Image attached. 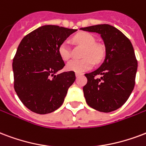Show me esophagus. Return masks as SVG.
Listing matches in <instances>:
<instances>
[{
	"label": "esophagus",
	"instance_id": "obj_1",
	"mask_svg": "<svg viewBox=\"0 0 146 146\" xmlns=\"http://www.w3.org/2000/svg\"><path fill=\"white\" fill-rule=\"evenodd\" d=\"M82 73H80V72H75V75H76V77H78L80 75H82Z\"/></svg>",
	"mask_w": 146,
	"mask_h": 146
}]
</instances>
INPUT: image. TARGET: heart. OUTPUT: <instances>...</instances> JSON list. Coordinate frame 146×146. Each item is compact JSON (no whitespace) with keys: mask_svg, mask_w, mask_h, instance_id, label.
Here are the masks:
<instances>
[{"mask_svg":"<svg viewBox=\"0 0 146 146\" xmlns=\"http://www.w3.org/2000/svg\"><path fill=\"white\" fill-rule=\"evenodd\" d=\"M74 42L85 47L82 53L84 58L72 60L67 64L68 71L83 72L89 70L94 65V62L99 64L106 57V48L100 44L95 43V37L88 32H81L73 38ZM59 56L64 61H68L72 56V50L67 41L62 42L58 48Z\"/></svg>","mask_w":146,"mask_h":146,"instance_id":"heart-1","label":"heart"}]
</instances>
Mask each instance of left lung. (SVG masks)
<instances>
[{
	"label": "left lung",
	"mask_w": 146,
	"mask_h": 146,
	"mask_svg": "<svg viewBox=\"0 0 146 146\" xmlns=\"http://www.w3.org/2000/svg\"><path fill=\"white\" fill-rule=\"evenodd\" d=\"M81 30L98 33L106 51L101 67L85 74L88 79L83 87L86 102L99 111H113L123 106L134 88L138 62L132 44L111 25H93Z\"/></svg>",
	"instance_id": "left-lung-1"
}]
</instances>
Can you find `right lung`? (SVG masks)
<instances>
[{
    "label": "right lung",
    "mask_w": 146,
    "mask_h": 146,
    "mask_svg": "<svg viewBox=\"0 0 146 146\" xmlns=\"http://www.w3.org/2000/svg\"><path fill=\"white\" fill-rule=\"evenodd\" d=\"M76 31L44 25L21 41L12 64L14 88L21 102L33 112L51 113L64 102L75 74L70 71L54 74L64 66L58 48Z\"/></svg>",
    "instance_id": "obj_1"
}]
</instances>
